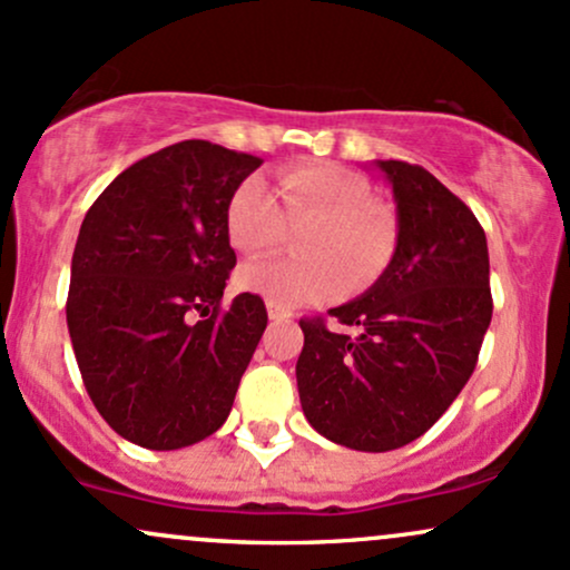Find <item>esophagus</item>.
I'll return each mask as SVG.
<instances>
[{
  "label": "esophagus",
  "instance_id": "esophagus-1",
  "mask_svg": "<svg viewBox=\"0 0 570 570\" xmlns=\"http://www.w3.org/2000/svg\"><path fill=\"white\" fill-rule=\"evenodd\" d=\"M267 316H271V322H286V318H292V311L276 303H267Z\"/></svg>",
  "mask_w": 570,
  "mask_h": 570
}]
</instances>
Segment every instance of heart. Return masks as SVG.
<instances>
[{"instance_id":"obj_1","label":"heart","mask_w":570,"mask_h":570,"mask_svg":"<svg viewBox=\"0 0 570 570\" xmlns=\"http://www.w3.org/2000/svg\"><path fill=\"white\" fill-rule=\"evenodd\" d=\"M276 195L259 176H248L233 189L225 212L230 244L240 254L271 252L284 235L289 219H316L303 240L311 257H276L254 263L240 271V286L259 294L267 303L297 307L326 303L351 289H364L389 263L394 248L391 222L375 203H370L362 179L337 166L289 168Z\"/></svg>"}]
</instances>
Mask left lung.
Returning a JSON list of instances; mask_svg holds the SVG:
<instances>
[{
  "label": "left lung",
  "instance_id": "left-lung-1",
  "mask_svg": "<svg viewBox=\"0 0 570 570\" xmlns=\"http://www.w3.org/2000/svg\"><path fill=\"white\" fill-rule=\"evenodd\" d=\"M396 203V248L362 297L303 318L299 404L326 440L385 453L417 440L476 367L493 297L485 230L426 168L375 160Z\"/></svg>",
  "mask_w": 570,
  "mask_h": 570
}]
</instances>
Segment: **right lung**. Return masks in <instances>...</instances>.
<instances>
[{
    "label": "right lung",
    "instance_id": "add662e5",
    "mask_svg": "<svg viewBox=\"0 0 570 570\" xmlns=\"http://www.w3.org/2000/svg\"><path fill=\"white\" fill-rule=\"evenodd\" d=\"M263 160L189 139L134 163L85 214L67 324L82 383L122 440L179 450L227 421L267 326L257 294L222 311L225 212Z\"/></svg>",
    "mask_w": 570,
    "mask_h": 570
}]
</instances>
